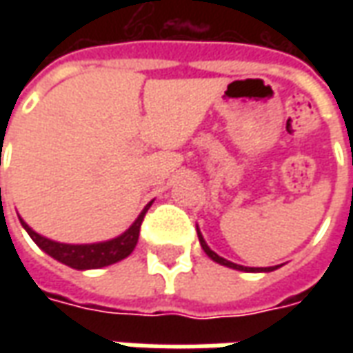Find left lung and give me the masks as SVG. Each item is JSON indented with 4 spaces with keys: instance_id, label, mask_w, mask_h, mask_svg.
<instances>
[{
    "instance_id": "1",
    "label": "left lung",
    "mask_w": 353,
    "mask_h": 353,
    "mask_svg": "<svg viewBox=\"0 0 353 353\" xmlns=\"http://www.w3.org/2000/svg\"><path fill=\"white\" fill-rule=\"evenodd\" d=\"M196 232H199L200 245H202L204 253H206L208 257H210L212 261L219 263V265L229 266V268H234V270H242V272H272V270H276V268H280V265L265 266V268H263V266H261V268H255V266H242V265H236V263H232V261H227L225 257H219V255H217L214 250H210V245L206 244V240H204V236H202V232H200L199 227H196Z\"/></svg>"
}]
</instances>
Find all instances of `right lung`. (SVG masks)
<instances>
[{"mask_svg": "<svg viewBox=\"0 0 353 353\" xmlns=\"http://www.w3.org/2000/svg\"><path fill=\"white\" fill-rule=\"evenodd\" d=\"M151 204H153V200L143 208V212L138 215V219L132 223L123 234L111 238V240H105V242H96V244H62V242L37 234L20 215L19 219L24 230L30 234V238L52 259L60 261L62 265L75 268V270H90V268L115 265L119 261L126 259L134 252V248L138 244L139 227H141V221H143V215H145Z\"/></svg>", "mask_w": 353, "mask_h": 353, "instance_id": "right-lung-1", "label": "right lung"}]
</instances>
